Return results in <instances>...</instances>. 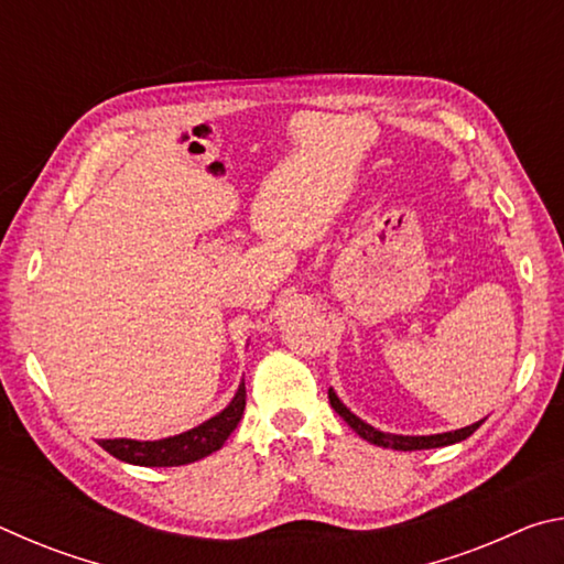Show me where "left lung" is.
I'll return each mask as SVG.
<instances>
[{
	"label": "left lung",
	"instance_id": "left-lung-1",
	"mask_svg": "<svg viewBox=\"0 0 564 564\" xmlns=\"http://www.w3.org/2000/svg\"><path fill=\"white\" fill-rule=\"evenodd\" d=\"M328 400L330 405L336 413L346 420V423L356 431L362 441L373 443V445H380V447H393V451H427V447H443V445H453V443H460L465 441V437H470L477 427H480V423H473L467 427H460V431H451V433H441V435H420V437H413V435H388V433H380L376 431V427H370L368 423H362L360 417H356L350 413V410L340 403L338 395L333 393V388H328Z\"/></svg>",
	"mask_w": 564,
	"mask_h": 564
}]
</instances>
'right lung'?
Returning a JSON list of instances; mask_svg holds the SVG:
<instances>
[{"instance_id": "obj_1", "label": "right lung", "mask_w": 564, "mask_h": 564, "mask_svg": "<svg viewBox=\"0 0 564 564\" xmlns=\"http://www.w3.org/2000/svg\"><path fill=\"white\" fill-rule=\"evenodd\" d=\"M246 408V383L238 386V393L234 395L226 410H221L216 417L206 420L204 425L194 427V431L181 433L166 441H99V445L109 455L119 457L123 463L147 465V467H174L186 465L202 457L216 453L218 447L226 443V437L234 433L238 420L243 415Z\"/></svg>"}]
</instances>
